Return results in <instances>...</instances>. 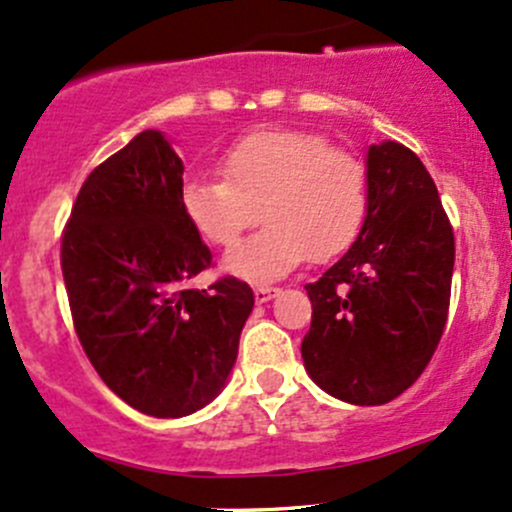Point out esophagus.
<instances>
[{
    "label": "esophagus",
    "mask_w": 512,
    "mask_h": 512,
    "mask_svg": "<svg viewBox=\"0 0 512 512\" xmlns=\"http://www.w3.org/2000/svg\"><path fill=\"white\" fill-rule=\"evenodd\" d=\"M277 292H280V289H277V287H255V299H257V304L270 302L272 297H277Z\"/></svg>",
    "instance_id": "1"
}]
</instances>
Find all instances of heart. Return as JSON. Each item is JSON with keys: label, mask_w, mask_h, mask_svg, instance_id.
Masks as SVG:
<instances>
[{"label": "heart", "mask_w": 512, "mask_h": 512, "mask_svg": "<svg viewBox=\"0 0 512 512\" xmlns=\"http://www.w3.org/2000/svg\"><path fill=\"white\" fill-rule=\"evenodd\" d=\"M218 178H190L180 208L210 245H232L257 220L265 227L225 255L223 267L247 282H272L307 255L342 252L366 215V168L309 131H257L220 158Z\"/></svg>", "instance_id": "heart-1"}]
</instances>
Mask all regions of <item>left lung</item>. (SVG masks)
Segmentation results:
<instances>
[{
  "label": "left lung",
  "instance_id": "1",
  "mask_svg": "<svg viewBox=\"0 0 512 512\" xmlns=\"http://www.w3.org/2000/svg\"><path fill=\"white\" fill-rule=\"evenodd\" d=\"M366 215L354 245L307 285L304 369L356 406L389 404L441 342L453 277V230L426 165L396 141L366 151Z\"/></svg>",
  "mask_w": 512,
  "mask_h": 512
}]
</instances>
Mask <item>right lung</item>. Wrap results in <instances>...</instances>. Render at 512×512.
<instances>
[{"label": "right lung", "instance_id": "obj_1", "mask_svg": "<svg viewBox=\"0 0 512 512\" xmlns=\"http://www.w3.org/2000/svg\"><path fill=\"white\" fill-rule=\"evenodd\" d=\"M180 188L183 160L148 128L86 178L61 240L81 347L118 399L156 418L195 414L225 389L255 307L235 277L188 287L213 255Z\"/></svg>", "mask_w": 512, "mask_h": 512}]
</instances>
